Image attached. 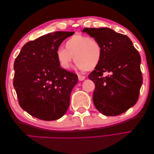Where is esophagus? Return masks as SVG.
<instances>
[{"label": "esophagus", "instance_id": "esophagus-1", "mask_svg": "<svg viewBox=\"0 0 154 154\" xmlns=\"http://www.w3.org/2000/svg\"><path fill=\"white\" fill-rule=\"evenodd\" d=\"M78 78H79V80L80 81H82L85 79V75H78Z\"/></svg>", "mask_w": 154, "mask_h": 154}]
</instances>
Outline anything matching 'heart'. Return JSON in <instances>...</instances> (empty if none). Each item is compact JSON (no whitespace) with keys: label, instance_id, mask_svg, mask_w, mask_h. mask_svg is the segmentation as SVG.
Here are the masks:
<instances>
[{"label":"heart","instance_id":"1","mask_svg":"<svg viewBox=\"0 0 154 154\" xmlns=\"http://www.w3.org/2000/svg\"><path fill=\"white\" fill-rule=\"evenodd\" d=\"M65 48L57 50V59L60 66L69 69L74 59L75 66L80 70L91 71L100 64L103 48L96 39L87 35L75 34L65 42Z\"/></svg>","mask_w":154,"mask_h":154}]
</instances>
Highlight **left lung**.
<instances>
[{
  "instance_id": "8db88e82",
  "label": "left lung",
  "mask_w": 154,
  "mask_h": 154,
  "mask_svg": "<svg viewBox=\"0 0 154 154\" xmlns=\"http://www.w3.org/2000/svg\"><path fill=\"white\" fill-rule=\"evenodd\" d=\"M82 32L96 39L103 48L100 64L89 75L95 85V106L106 116L122 114L138 99L143 83L140 54L129 37L108 28H85ZM106 72L109 74L104 77Z\"/></svg>"
}]
</instances>
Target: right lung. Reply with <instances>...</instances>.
<instances>
[{
	"label": "right lung",
	"mask_w": 154,
	"mask_h": 154,
	"mask_svg": "<svg viewBox=\"0 0 154 154\" xmlns=\"http://www.w3.org/2000/svg\"><path fill=\"white\" fill-rule=\"evenodd\" d=\"M74 33L57 31L27 42L15 60L14 87L19 104L32 117L53 121L67 112L78 75L60 67L56 52Z\"/></svg>",
	"instance_id": "right-lung-1"
}]
</instances>
